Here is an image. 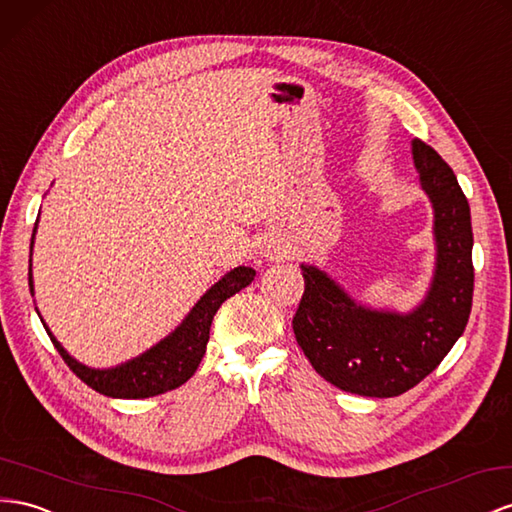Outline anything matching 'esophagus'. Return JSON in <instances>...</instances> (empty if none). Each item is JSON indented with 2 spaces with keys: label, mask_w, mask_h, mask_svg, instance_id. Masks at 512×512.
<instances>
[{
  "label": "esophagus",
  "mask_w": 512,
  "mask_h": 512,
  "mask_svg": "<svg viewBox=\"0 0 512 512\" xmlns=\"http://www.w3.org/2000/svg\"><path fill=\"white\" fill-rule=\"evenodd\" d=\"M269 258H286V245H280V243H273V245H269L267 247V252H265Z\"/></svg>",
  "instance_id": "34e87169"
}]
</instances>
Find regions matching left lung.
I'll return each instance as SVG.
<instances>
[{
    "label": "left lung",
    "mask_w": 512,
    "mask_h": 512,
    "mask_svg": "<svg viewBox=\"0 0 512 512\" xmlns=\"http://www.w3.org/2000/svg\"><path fill=\"white\" fill-rule=\"evenodd\" d=\"M411 153L435 213V273L420 306L409 314L366 308L319 267L301 265L306 288L293 316L297 344L325 381L359 396L392 398L418 385L461 338L472 312L467 198L431 146L413 140Z\"/></svg>",
    "instance_id": "8db88e82"
}]
</instances>
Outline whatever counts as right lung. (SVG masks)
<instances>
[{"mask_svg": "<svg viewBox=\"0 0 512 512\" xmlns=\"http://www.w3.org/2000/svg\"><path fill=\"white\" fill-rule=\"evenodd\" d=\"M34 224V234H36ZM34 234L30 243V254L34 247ZM256 271L252 267H237L228 271L222 280L213 284L206 293L200 297L196 306L185 316V321L178 325L168 338H163L153 349H148L140 357L129 359L116 368H88L79 364L75 357L64 351L62 344L55 340V336L45 325L47 334L58 349L64 362L68 364L75 375L90 385L92 390L99 394L112 396V398H148L163 392H170L181 388V385L191 379L193 372L198 370L202 357L206 353V342H209V331L213 316L222 303L239 293L241 288L252 284ZM30 290L34 295V282H32V258H30ZM40 316V314H38Z\"/></svg>", "mask_w": 512, "mask_h": 512, "instance_id": "obj_1", "label": "right lung"}]
</instances>
